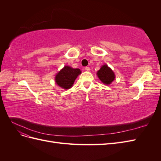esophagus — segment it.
Segmentation results:
<instances>
[{"instance_id": "obj_1", "label": "esophagus", "mask_w": 161, "mask_h": 161, "mask_svg": "<svg viewBox=\"0 0 161 161\" xmlns=\"http://www.w3.org/2000/svg\"><path fill=\"white\" fill-rule=\"evenodd\" d=\"M85 70L87 72L90 71V68L89 67H85Z\"/></svg>"}]
</instances>
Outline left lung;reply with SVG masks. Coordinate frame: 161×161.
<instances>
[{"label": "left lung", "instance_id": "8db88e82", "mask_svg": "<svg viewBox=\"0 0 161 161\" xmlns=\"http://www.w3.org/2000/svg\"><path fill=\"white\" fill-rule=\"evenodd\" d=\"M97 75L99 80L106 85H110L115 79V73L106 64L101 66V69L97 71Z\"/></svg>", "mask_w": 161, "mask_h": 161}]
</instances>
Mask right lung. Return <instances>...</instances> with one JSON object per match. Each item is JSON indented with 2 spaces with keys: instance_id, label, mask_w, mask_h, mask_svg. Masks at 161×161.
Wrapping results in <instances>:
<instances>
[{
  "instance_id": "1",
  "label": "right lung",
  "mask_w": 161,
  "mask_h": 161,
  "mask_svg": "<svg viewBox=\"0 0 161 161\" xmlns=\"http://www.w3.org/2000/svg\"><path fill=\"white\" fill-rule=\"evenodd\" d=\"M81 74L79 69H73L69 66H64L56 75V83L63 89H69L72 86L77 76Z\"/></svg>"
}]
</instances>
